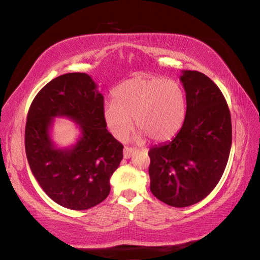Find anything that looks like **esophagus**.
Segmentation results:
<instances>
[{
	"mask_svg": "<svg viewBox=\"0 0 260 260\" xmlns=\"http://www.w3.org/2000/svg\"><path fill=\"white\" fill-rule=\"evenodd\" d=\"M135 152H136V149L135 148L125 147V149H124V158H126V159H128V158H131L132 156H133Z\"/></svg>",
	"mask_w": 260,
	"mask_h": 260,
	"instance_id": "obj_1",
	"label": "esophagus"
}]
</instances>
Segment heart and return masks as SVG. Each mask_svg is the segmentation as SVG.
I'll return each mask as SVG.
<instances>
[{
	"label": "heart",
	"instance_id": "1",
	"mask_svg": "<svg viewBox=\"0 0 260 260\" xmlns=\"http://www.w3.org/2000/svg\"><path fill=\"white\" fill-rule=\"evenodd\" d=\"M187 101L183 88L164 78L134 77L113 91V101L104 105L103 117L117 139H125L133 126L140 134L161 142L178 133L186 118Z\"/></svg>",
	"mask_w": 260,
	"mask_h": 260
}]
</instances>
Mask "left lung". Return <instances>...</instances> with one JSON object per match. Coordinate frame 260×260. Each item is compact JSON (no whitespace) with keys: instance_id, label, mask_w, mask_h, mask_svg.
Here are the masks:
<instances>
[{"instance_id":"1","label":"left lung","mask_w":260,"mask_h":260,"mask_svg":"<svg viewBox=\"0 0 260 260\" xmlns=\"http://www.w3.org/2000/svg\"><path fill=\"white\" fill-rule=\"evenodd\" d=\"M186 118L169 142L149 150L150 190L170 206L186 208L205 199L226 169L232 120L218 86L199 71H182Z\"/></svg>"}]
</instances>
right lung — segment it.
Masks as SVG:
<instances>
[{
	"label": "right lung",
	"mask_w": 260,
	"mask_h": 260,
	"mask_svg": "<svg viewBox=\"0 0 260 260\" xmlns=\"http://www.w3.org/2000/svg\"><path fill=\"white\" fill-rule=\"evenodd\" d=\"M104 98L86 73H67L51 80L33 100L25 127L30 171L48 196L63 208L87 210L110 193V178L122 159V144L107 129ZM79 126L77 142L57 147L51 139L54 118Z\"/></svg>",
	"instance_id": "right-lung-1"
}]
</instances>
